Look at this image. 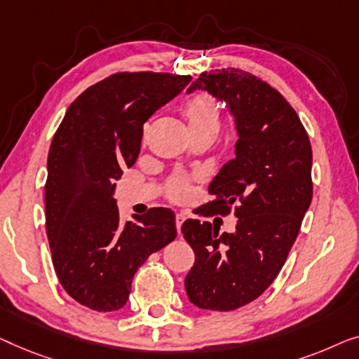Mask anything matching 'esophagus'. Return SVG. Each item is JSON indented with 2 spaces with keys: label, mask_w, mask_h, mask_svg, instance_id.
Here are the masks:
<instances>
[{
  "label": "esophagus",
  "mask_w": 359,
  "mask_h": 359,
  "mask_svg": "<svg viewBox=\"0 0 359 359\" xmlns=\"http://www.w3.org/2000/svg\"><path fill=\"white\" fill-rule=\"evenodd\" d=\"M184 221H185V215L175 216V228H177L179 236H180V229H182V224H184Z\"/></svg>",
  "instance_id": "obj_1"
}]
</instances>
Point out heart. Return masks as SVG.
Wrapping results in <instances>:
<instances>
[{"label":"heart","instance_id":"b5f03b06","mask_svg":"<svg viewBox=\"0 0 359 359\" xmlns=\"http://www.w3.org/2000/svg\"><path fill=\"white\" fill-rule=\"evenodd\" d=\"M180 110L194 138L208 136L215 140L218 136L221 130V112L213 95L208 93H195L182 104ZM190 190V184L184 177H172L168 184V195L174 201L189 198Z\"/></svg>","mask_w":359,"mask_h":359}]
</instances>
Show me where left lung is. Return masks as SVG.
I'll return each mask as SVG.
<instances>
[{
	"label": "left lung",
	"mask_w": 359,
	"mask_h": 359,
	"mask_svg": "<svg viewBox=\"0 0 359 359\" xmlns=\"http://www.w3.org/2000/svg\"><path fill=\"white\" fill-rule=\"evenodd\" d=\"M208 90L236 118V158L210 184L215 196L200 215L228 216L236 231L187 219L195 264L185 276L200 309L234 311L257 299L278 276L312 200V148L290 102L269 83L237 68L201 73L187 93Z\"/></svg>",
	"instance_id": "left-lung-1"
}]
</instances>
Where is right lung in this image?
I'll return each mask as SVG.
<instances>
[{"mask_svg": "<svg viewBox=\"0 0 359 359\" xmlns=\"http://www.w3.org/2000/svg\"><path fill=\"white\" fill-rule=\"evenodd\" d=\"M190 76L115 73L74 99L53 135L45 226L63 290L93 311H117L146 259L177 236L175 215L151 208L120 224L115 180L140 154L143 125Z\"/></svg>", "mask_w": 359, "mask_h": 359, "instance_id": "add662e5", "label": "right lung"}]
</instances>
